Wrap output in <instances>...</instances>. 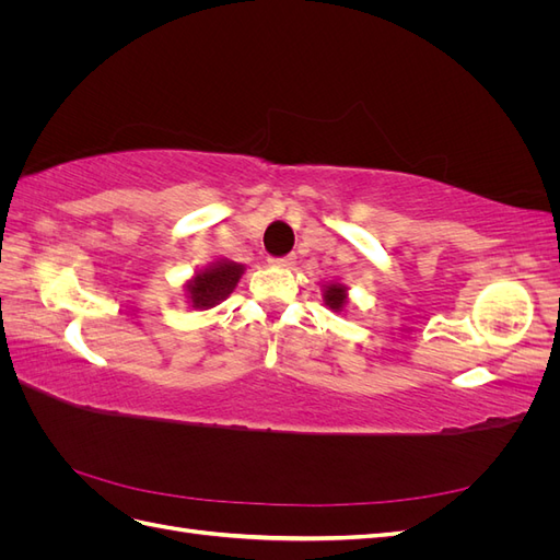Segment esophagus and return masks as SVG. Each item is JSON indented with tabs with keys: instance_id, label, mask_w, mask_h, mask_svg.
I'll return each instance as SVG.
<instances>
[{
	"instance_id": "obj_1",
	"label": "esophagus",
	"mask_w": 560,
	"mask_h": 560,
	"mask_svg": "<svg viewBox=\"0 0 560 560\" xmlns=\"http://www.w3.org/2000/svg\"><path fill=\"white\" fill-rule=\"evenodd\" d=\"M270 266H278V268H292L296 264V257L294 254H290V257H280V259H268Z\"/></svg>"
}]
</instances>
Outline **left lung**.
Returning a JSON list of instances; mask_svg holds the SVG:
<instances>
[{"mask_svg":"<svg viewBox=\"0 0 560 560\" xmlns=\"http://www.w3.org/2000/svg\"><path fill=\"white\" fill-rule=\"evenodd\" d=\"M322 299H325V306H329L334 313H341L343 306L348 303V287L341 284V282L325 284V292H322Z\"/></svg>","mask_w":560,"mask_h":560,"instance_id":"obj_1","label":"left lung"}]
</instances>
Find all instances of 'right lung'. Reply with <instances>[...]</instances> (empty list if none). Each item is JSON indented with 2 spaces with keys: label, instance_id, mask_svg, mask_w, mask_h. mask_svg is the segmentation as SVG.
<instances>
[{
  "label": "right lung",
  "instance_id": "obj_1",
  "mask_svg": "<svg viewBox=\"0 0 560 560\" xmlns=\"http://www.w3.org/2000/svg\"><path fill=\"white\" fill-rule=\"evenodd\" d=\"M245 266L235 261H217L208 266L206 270H198V273L186 282V299L194 308L208 311L214 308L217 303H222L238 284Z\"/></svg>",
  "mask_w": 560,
  "mask_h": 560
}]
</instances>
